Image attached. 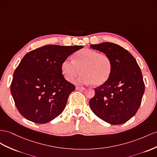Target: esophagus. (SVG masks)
<instances>
[{
	"instance_id": "34e87169",
	"label": "esophagus",
	"mask_w": 157,
	"mask_h": 157,
	"mask_svg": "<svg viewBox=\"0 0 157 157\" xmlns=\"http://www.w3.org/2000/svg\"><path fill=\"white\" fill-rule=\"evenodd\" d=\"M76 90H84L86 89L85 87H80V86H76Z\"/></svg>"
}]
</instances>
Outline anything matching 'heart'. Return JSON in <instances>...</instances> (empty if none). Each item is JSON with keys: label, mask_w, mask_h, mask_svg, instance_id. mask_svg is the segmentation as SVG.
<instances>
[{"label": "heart", "mask_w": 157, "mask_h": 157, "mask_svg": "<svg viewBox=\"0 0 157 157\" xmlns=\"http://www.w3.org/2000/svg\"><path fill=\"white\" fill-rule=\"evenodd\" d=\"M113 68L110 58L105 54L89 48L79 50L74 56V60L66 59L61 65L62 73L68 82H73L79 74L77 83L95 86L102 85L109 79Z\"/></svg>", "instance_id": "obj_1"}]
</instances>
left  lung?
<instances>
[{"label":"left lung","instance_id":"8db88e82","mask_svg":"<svg viewBox=\"0 0 157 157\" xmlns=\"http://www.w3.org/2000/svg\"><path fill=\"white\" fill-rule=\"evenodd\" d=\"M110 58L113 68L107 81L95 88L90 100L95 115L111 124H120L133 117L141 103L144 92L143 75L136 59L117 44L103 42L91 44Z\"/></svg>","mask_w":157,"mask_h":157}]
</instances>
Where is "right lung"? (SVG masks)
<instances>
[{
    "label": "right lung",
    "instance_id": "add662e5",
    "mask_svg": "<svg viewBox=\"0 0 157 157\" xmlns=\"http://www.w3.org/2000/svg\"><path fill=\"white\" fill-rule=\"evenodd\" d=\"M82 48L46 45L24 56L10 85L15 105L24 117L44 124L62 113L75 87L64 78L62 63Z\"/></svg>",
    "mask_w": 157,
    "mask_h": 157
}]
</instances>
